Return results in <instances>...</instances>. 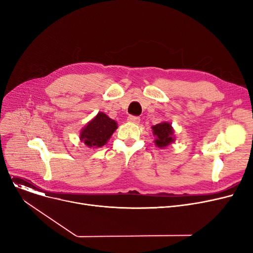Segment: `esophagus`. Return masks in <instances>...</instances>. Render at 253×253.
<instances>
[{"label":"esophagus","instance_id":"1","mask_svg":"<svg viewBox=\"0 0 253 253\" xmlns=\"http://www.w3.org/2000/svg\"><path fill=\"white\" fill-rule=\"evenodd\" d=\"M127 120L129 122H132V123H139L140 118L137 116H129Z\"/></svg>","mask_w":253,"mask_h":253}]
</instances>
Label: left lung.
Wrapping results in <instances>:
<instances>
[{
  "label": "left lung",
  "instance_id": "left-lung-1",
  "mask_svg": "<svg viewBox=\"0 0 253 253\" xmlns=\"http://www.w3.org/2000/svg\"><path fill=\"white\" fill-rule=\"evenodd\" d=\"M153 134L156 135L155 143L159 148L167 147L169 143L173 141V129L169 123H160L152 127Z\"/></svg>",
  "mask_w": 253,
  "mask_h": 253
}]
</instances>
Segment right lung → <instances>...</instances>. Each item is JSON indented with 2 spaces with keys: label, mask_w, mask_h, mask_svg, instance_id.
Here are the masks:
<instances>
[{
  "label": "right lung",
  "mask_w": 253,
  "mask_h": 253,
  "mask_svg": "<svg viewBox=\"0 0 253 253\" xmlns=\"http://www.w3.org/2000/svg\"><path fill=\"white\" fill-rule=\"evenodd\" d=\"M117 127V123L114 120L103 113H98L97 116L83 128L80 138L90 148H100L110 139Z\"/></svg>",
  "instance_id": "add662e5"
}]
</instances>
